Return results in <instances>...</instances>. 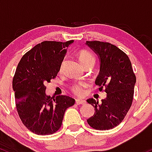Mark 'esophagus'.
<instances>
[{
  "mask_svg": "<svg viewBox=\"0 0 152 152\" xmlns=\"http://www.w3.org/2000/svg\"><path fill=\"white\" fill-rule=\"evenodd\" d=\"M76 103L77 104V105H80V104H85L86 103V101L84 100H81V99H76L75 100Z\"/></svg>",
  "mask_w": 152,
  "mask_h": 152,
  "instance_id": "esophagus-1",
  "label": "esophagus"
}]
</instances>
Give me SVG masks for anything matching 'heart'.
<instances>
[{
	"label": "heart",
	"instance_id": "obj_1",
	"mask_svg": "<svg viewBox=\"0 0 152 152\" xmlns=\"http://www.w3.org/2000/svg\"><path fill=\"white\" fill-rule=\"evenodd\" d=\"M79 56V59L82 64L83 65V67H85L87 66L90 65V64H95V57L90 51L87 50V49H82L79 52L78 54ZM63 64L64 62L62 63V65H61V69H62ZM85 84L83 83H78L76 84H74L72 86L71 90L73 92L75 95H77V96H81L85 93Z\"/></svg>",
	"mask_w": 152,
	"mask_h": 152
}]
</instances>
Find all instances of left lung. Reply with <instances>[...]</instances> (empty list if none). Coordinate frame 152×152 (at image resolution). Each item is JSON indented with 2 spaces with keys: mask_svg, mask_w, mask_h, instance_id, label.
Masks as SVG:
<instances>
[{
  "mask_svg": "<svg viewBox=\"0 0 152 152\" xmlns=\"http://www.w3.org/2000/svg\"><path fill=\"white\" fill-rule=\"evenodd\" d=\"M86 44L100 60L95 85L107 93L100 104L93 98L87 100L95 108L94 115L87 121L96 130H109L122 122L132 105L136 75L127 54L116 46L99 41H87Z\"/></svg>",
  "mask_w": 152,
  "mask_h": 152,
  "instance_id": "obj_1",
  "label": "left lung"
}]
</instances>
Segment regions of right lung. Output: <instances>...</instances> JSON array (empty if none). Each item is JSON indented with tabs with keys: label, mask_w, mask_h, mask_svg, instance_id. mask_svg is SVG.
Instances as JSON below:
<instances>
[{
	"label": "right lung",
	"mask_w": 152,
	"mask_h": 152,
	"mask_svg": "<svg viewBox=\"0 0 152 152\" xmlns=\"http://www.w3.org/2000/svg\"><path fill=\"white\" fill-rule=\"evenodd\" d=\"M74 42L44 41L22 57L13 78L18 115L28 130L37 135H50L60 129L65 110L75 100L68 95L47 96V83L56 78Z\"/></svg>",
	"instance_id": "right-lung-1"
}]
</instances>
